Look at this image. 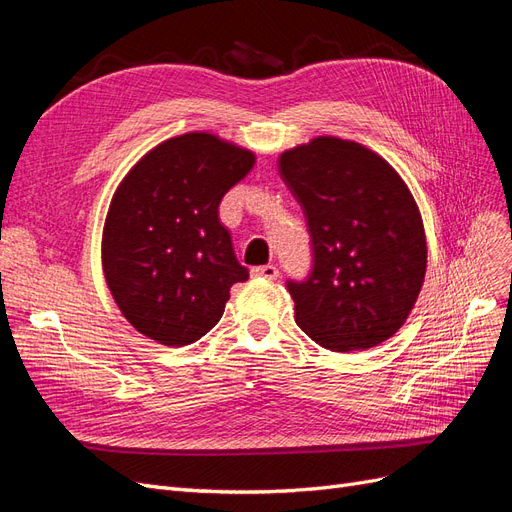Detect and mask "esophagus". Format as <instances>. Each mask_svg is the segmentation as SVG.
Masks as SVG:
<instances>
[{
	"label": "esophagus",
	"mask_w": 512,
	"mask_h": 512,
	"mask_svg": "<svg viewBox=\"0 0 512 512\" xmlns=\"http://www.w3.org/2000/svg\"><path fill=\"white\" fill-rule=\"evenodd\" d=\"M252 275L254 277H265V280H275V277L280 275V271H277L275 265H260V267L252 269Z\"/></svg>",
	"instance_id": "34e87169"
}]
</instances>
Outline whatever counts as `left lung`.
<instances>
[{
    "mask_svg": "<svg viewBox=\"0 0 512 512\" xmlns=\"http://www.w3.org/2000/svg\"><path fill=\"white\" fill-rule=\"evenodd\" d=\"M280 175L303 209L312 269L288 280L294 320L322 348L389 339L421 292L427 243L406 183L374 151L320 136L282 153Z\"/></svg>",
    "mask_w": 512,
    "mask_h": 512,
    "instance_id": "1",
    "label": "left lung"
}]
</instances>
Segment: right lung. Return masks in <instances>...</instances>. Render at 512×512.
I'll list each match as a JSON object with an SVG mask.
<instances>
[{"mask_svg":"<svg viewBox=\"0 0 512 512\" xmlns=\"http://www.w3.org/2000/svg\"><path fill=\"white\" fill-rule=\"evenodd\" d=\"M254 153L192 132L151 149L123 179L106 215L102 267L121 314L164 346H188L224 314L239 265L220 222L224 194Z\"/></svg>","mask_w":512,"mask_h":512,"instance_id":"add662e5","label":"right lung"}]
</instances>
